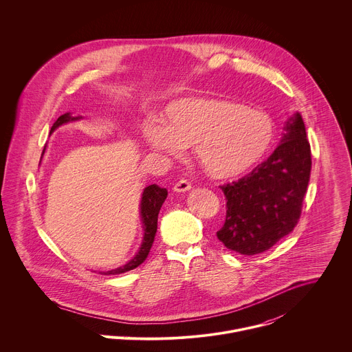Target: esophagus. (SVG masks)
I'll list each match as a JSON object with an SVG mask.
<instances>
[{
    "label": "esophagus",
    "mask_w": 352,
    "mask_h": 352,
    "mask_svg": "<svg viewBox=\"0 0 352 352\" xmlns=\"http://www.w3.org/2000/svg\"><path fill=\"white\" fill-rule=\"evenodd\" d=\"M188 190H191V183H190L188 180H186V179L179 180V182L173 186V191H176V192H186V191H188Z\"/></svg>",
    "instance_id": "34e87169"
}]
</instances>
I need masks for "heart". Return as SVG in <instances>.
Returning <instances> with one entry per match:
<instances>
[{
  "label": "heart",
  "instance_id": "obj_1",
  "mask_svg": "<svg viewBox=\"0 0 352 352\" xmlns=\"http://www.w3.org/2000/svg\"><path fill=\"white\" fill-rule=\"evenodd\" d=\"M166 127L149 123L144 135L151 148L179 155L194 146L203 170L217 180H234L254 169L272 149L276 130L271 116L243 102L197 98L166 109Z\"/></svg>",
  "mask_w": 352,
  "mask_h": 352
}]
</instances>
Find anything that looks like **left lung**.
Listing matches in <instances>:
<instances>
[{
  "label": "left lung",
  "mask_w": 352,
  "mask_h": 352,
  "mask_svg": "<svg viewBox=\"0 0 352 352\" xmlns=\"http://www.w3.org/2000/svg\"><path fill=\"white\" fill-rule=\"evenodd\" d=\"M283 130L280 144L265 161L237 182L221 186L226 218L217 237L230 251L247 256L267 251L300 221L311 169L301 113H293Z\"/></svg>",
  "instance_id": "obj_1"
}]
</instances>
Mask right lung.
Instances as JSON below:
<instances>
[{"mask_svg":"<svg viewBox=\"0 0 352 352\" xmlns=\"http://www.w3.org/2000/svg\"><path fill=\"white\" fill-rule=\"evenodd\" d=\"M77 119H81V116H72L70 113L60 115L55 120V123L52 124L51 133L56 127H59L60 124L67 123V122H73V120H77ZM43 153H45V151H43ZM166 197H168V191L165 188H161V187L155 186V184H151V186L146 187L144 190L142 201H141V218H142V223H144L142 245H141L138 253L127 264H124V265H122L119 268L107 271V272H104V275H116V274H122V272L134 270V268H137L140 264H142L146 260V257H148V254L151 252L153 241H154L155 232H157L158 212H160V208H161L162 203L166 199Z\"/></svg>","mask_w":352,"mask_h":352,"instance_id":"add662e5","label":"right lung"}]
</instances>
